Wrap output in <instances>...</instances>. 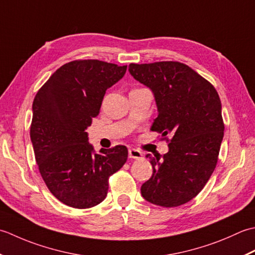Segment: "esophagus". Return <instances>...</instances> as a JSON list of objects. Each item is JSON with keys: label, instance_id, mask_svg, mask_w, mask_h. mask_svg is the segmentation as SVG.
Instances as JSON below:
<instances>
[{"label": "esophagus", "instance_id": "34e87169", "mask_svg": "<svg viewBox=\"0 0 255 255\" xmlns=\"http://www.w3.org/2000/svg\"><path fill=\"white\" fill-rule=\"evenodd\" d=\"M128 157L132 158V159H139V158L143 157V154L137 149L129 148L128 149Z\"/></svg>", "mask_w": 255, "mask_h": 255}]
</instances>
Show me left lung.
<instances>
[{
	"label": "left lung",
	"instance_id": "obj_1",
	"mask_svg": "<svg viewBox=\"0 0 255 255\" xmlns=\"http://www.w3.org/2000/svg\"><path fill=\"white\" fill-rule=\"evenodd\" d=\"M128 71L154 95L158 117L150 129L171 135L167 153L146 155L153 175L141 194L157 206L184 205L200 193L216 168L225 131L220 98L210 82L181 62L131 64Z\"/></svg>",
	"mask_w": 255,
	"mask_h": 255
}]
</instances>
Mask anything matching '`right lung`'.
Here are the masks:
<instances>
[{
    "label": "right lung",
    "instance_id": "obj_1",
    "mask_svg": "<svg viewBox=\"0 0 255 255\" xmlns=\"http://www.w3.org/2000/svg\"><path fill=\"white\" fill-rule=\"evenodd\" d=\"M127 67L95 59L68 62L34 99L30 141L36 163L62 204L78 209L99 205L108 194L109 177L127 162L126 146L97 153L86 132L106 91L122 79Z\"/></svg>",
    "mask_w": 255,
    "mask_h": 255
}]
</instances>
